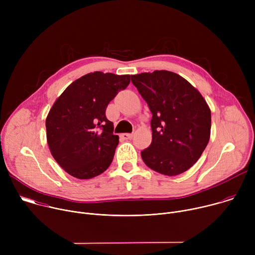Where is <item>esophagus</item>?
Returning <instances> with one entry per match:
<instances>
[{
    "label": "esophagus",
    "mask_w": 255,
    "mask_h": 255,
    "mask_svg": "<svg viewBox=\"0 0 255 255\" xmlns=\"http://www.w3.org/2000/svg\"><path fill=\"white\" fill-rule=\"evenodd\" d=\"M121 137L124 139V140H127V139H131L133 137V134L132 133H123L121 135Z\"/></svg>",
    "instance_id": "34e87169"
}]
</instances>
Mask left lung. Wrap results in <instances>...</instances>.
I'll return each instance as SVG.
<instances>
[{"label":"left lung","mask_w":255,"mask_h":255,"mask_svg":"<svg viewBox=\"0 0 255 255\" xmlns=\"http://www.w3.org/2000/svg\"><path fill=\"white\" fill-rule=\"evenodd\" d=\"M132 84L152 114V141L141 151L149 168L177 175L192 167L210 139L211 111L202 95L168 70L131 76Z\"/></svg>","instance_id":"left-lung-1"}]
</instances>
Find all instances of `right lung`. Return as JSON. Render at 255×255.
I'll return each instance as SVG.
<instances>
[{"label": "right lung", "mask_w": 255, "mask_h": 255, "mask_svg": "<svg viewBox=\"0 0 255 255\" xmlns=\"http://www.w3.org/2000/svg\"><path fill=\"white\" fill-rule=\"evenodd\" d=\"M129 83V75L95 71L69 85L55 101L46 118L47 143L68 174L88 179L110 166L119 136L106 109Z\"/></svg>", "instance_id": "add662e5"}]
</instances>
